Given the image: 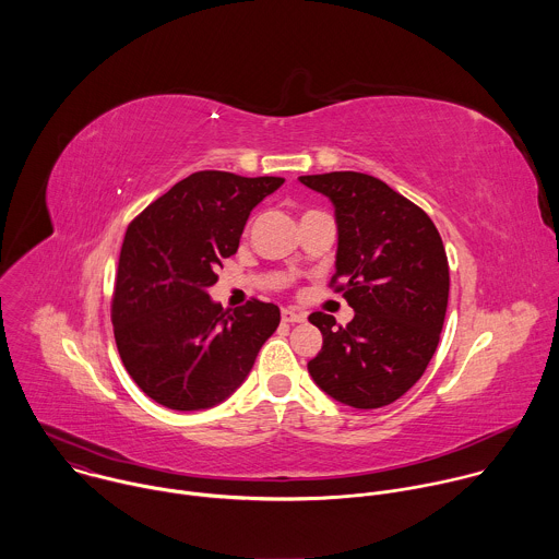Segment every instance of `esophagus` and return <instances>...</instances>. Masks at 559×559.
<instances>
[{"label":"esophagus","instance_id":"1","mask_svg":"<svg viewBox=\"0 0 559 559\" xmlns=\"http://www.w3.org/2000/svg\"><path fill=\"white\" fill-rule=\"evenodd\" d=\"M281 318H283V323H302L305 318H307V313L305 311H296V309H283L281 311Z\"/></svg>","mask_w":559,"mask_h":559}]
</instances>
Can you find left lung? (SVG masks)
Returning <instances> with one entry per match:
<instances>
[{
	"label": "left lung",
	"mask_w": 559,
	"mask_h": 559,
	"mask_svg": "<svg viewBox=\"0 0 559 559\" xmlns=\"http://www.w3.org/2000/svg\"><path fill=\"white\" fill-rule=\"evenodd\" d=\"M334 203V292L354 307L343 328L313 311L323 349L307 369L334 401L378 409L407 393L436 354L449 300L442 238L416 203L362 173L298 177Z\"/></svg>",
	"instance_id": "obj_1"
}]
</instances>
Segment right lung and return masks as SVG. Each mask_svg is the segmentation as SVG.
<instances>
[{
    "instance_id": "right-lung-1",
    "label": "right lung",
    "mask_w": 559,
    "mask_h": 559,
    "mask_svg": "<svg viewBox=\"0 0 559 559\" xmlns=\"http://www.w3.org/2000/svg\"><path fill=\"white\" fill-rule=\"evenodd\" d=\"M283 181L194 173L128 225L110 316L123 367L154 403L177 412L223 403L276 332L274 302L252 298L231 311L207 287L236 254L250 212Z\"/></svg>"
}]
</instances>
